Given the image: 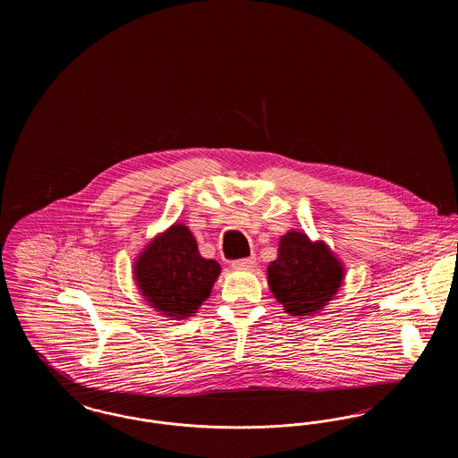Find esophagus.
I'll use <instances>...</instances> for the list:
<instances>
[{
    "label": "esophagus",
    "instance_id": "esophagus-1",
    "mask_svg": "<svg viewBox=\"0 0 458 458\" xmlns=\"http://www.w3.org/2000/svg\"><path fill=\"white\" fill-rule=\"evenodd\" d=\"M254 258H249V259H239V261L232 262V267L233 269H250L254 266Z\"/></svg>",
    "mask_w": 458,
    "mask_h": 458
}]
</instances>
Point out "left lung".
<instances>
[{
  "instance_id": "1",
  "label": "left lung",
  "mask_w": 458,
  "mask_h": 458,
  "mask_svg": "<svg viewBox=\"0 0 458 458\" xmlns=\"http://www.w3.org/2000/svg\"><path fill=\"white\" fill-rule=\"evenodd\" d=\"M345 267L325 240L290 230L280 237L278 258L267 266V284L284 312L305 319L338 293Z\"/></svg>"
}]
</instances>
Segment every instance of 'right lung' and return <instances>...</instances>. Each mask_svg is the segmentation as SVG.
Instances as JSON below:
<instances>
[{
	"label": "right lung",
	"instance_id": "right-lung-1",
	"mask_svg": "<svg viewBox=\"0 0 458 458\" xmlns=\"http://www.w3.org/2000/svg\"><path fill=\"white\" fill-rule=\"evenodd\" d=\"M221 266L199 254L189 226L174 223L157 233L133 262V280L144 301L170 319L192 318L209 299Z\"/></svg>",
	"mask_w": 458,
	"mask_h": 458
}]
</instances>
